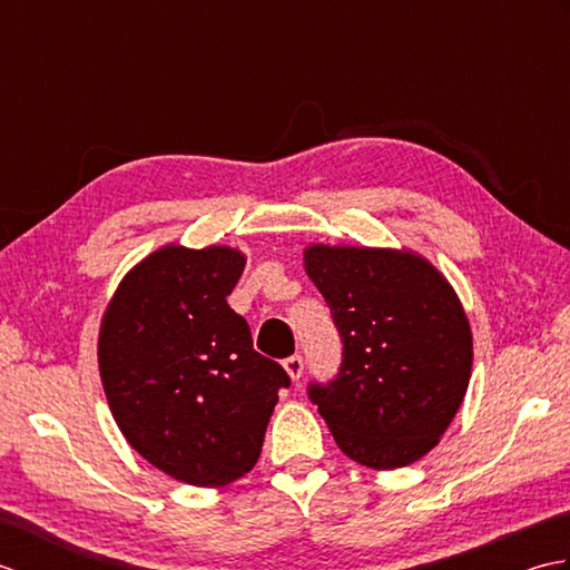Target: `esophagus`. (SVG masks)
I'll return each mask as SVG.
<instances>
[{
    "label": "esophagus",
    "instance_id": "esophagus-1",
    "mask_svg": "<svg viewBox=\"0 0 570 570\" xmlns=\"http://www.w3.org/2000/svg\"><path fill=\"white\" fill-rule=\"evenodd\" d=\"M284 370L288 372V377H292L294 382L301 380V374H304V357L301 355H292L284 360Z\"/></svg>",
    "mask_w": 570,
    "mask_h": 570
}]
</instances>
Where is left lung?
<instances>
[{"mask_svg": "<svg viewBox=\"0 0 570 570\" xmlns=\"http://www.w3.org/2000/svg\"><path fill=\"white\" fill-rule=\"evenodd\" d=\"M304 266L343 341L341 372L308 396L355 463H416L451 426L472 370L460 298L411 249L311 245Z\"/></svg>", "mask_w": 570, "mask_h": 570, "instance_id": "1", "label": "left lung"}]
</instances>
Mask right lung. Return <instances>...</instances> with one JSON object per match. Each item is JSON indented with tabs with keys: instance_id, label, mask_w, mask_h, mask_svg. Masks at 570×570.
<instances>
[{
	"instance_id": "add662e5",
	"label": "right lung",
	"mask_w": 570,
	"mask_h": 570,
	"mask_svg": "<svg viewBox=\"0 0 570 570\" xmlns=\"http://www.w3.org/2000/svg\"><path fill=\"white\" fill-rule=\"evenodd\" d=\"M245 262L233 247L166 245L119 282L100 325V377L119 431L196 488L254 468L278 390L292 384L227 306Z\"/></svg>"
}]
</instances>
